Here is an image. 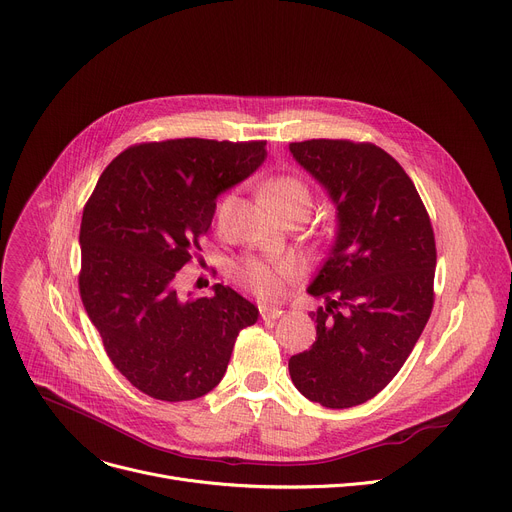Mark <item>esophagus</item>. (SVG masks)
Returning a JSON list of instances; mask_svg holds the SVG:
<instances>
[{
  "label": "esophagus",
  "mask_w": 512,
  "mask_h": 512,
  "mask_svg": "<svg viewBox=\"0 0 512 512\" xmlns=\"http://www.w3.org/2000/svg\"><path fill=\"white\" fill-rule=\"evenodd\" d=\"M260 316L262 320H279L285 316V309L283 307H274V305H260Z\"/></svg>",
  "instance_id": "esophagus-1"
}]
</instances>
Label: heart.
Segmentation results:
<instances>
[{"label":"heart","instance_id":"heart-1","mask_svg":"<svg viewBox=\"0 0 512 512\" xmlns=\"http://www.w3.org/2000/svg\"><path fill=\"white\" fill-rule=\"evenodd\" d=\"M266 199L274 209H285L289 205H309V190L295 176H279L266 184L264 188ZM233 199H225L217 207V221H223L231 209ZM301 264L293 256L281 258H260L248 256L233 266V277L240 283L248 285L254 293L264 299H277L285 293L289 281L299 272Z\"/></svg>","mask_w":512,"mask_h":512}]
</instances>
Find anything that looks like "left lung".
<instances>
[{
  "instance_id": "1",
  "label": "left lung",
  "mask_w": 512,
  "mask_h": 512,
  "mask_svg": "<svg viewBox=\"0 0 512 512\" xmlns=\"http://www.w3.org/2000/svg\"><path fill=\"white\" fill-rule=\"evenodd\" d=\"M293 160L336 209L328 256L307 287L324 299L316 342L289 359L295 387L326 408H352L398 375L432 311L437 250L404 168L371 143H291Z\"/></svg>"
}]
</instances>
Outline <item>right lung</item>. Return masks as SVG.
Returning a JSON list of instances; mask_svg holds the SVG:
<instances>
[{"mask_svg":"<svg viewBox=\"0 0 512 512\" xmlns=\"http://www.w3.org/2000/svg\"><path fill=\"white\" fill-rule=\"evenodd\" d=\"M266 143L170 139L129 147L98 178L84 209L80 293L106 355L139 391L196 400L225 375L258 307L231 287L176 293L178 270L201 250L217 196L250 178Z\"/></svg>","mask_w":512,"mask_h":512,"instance_id":"obj_1","label":"right lung"}]
</instances>
